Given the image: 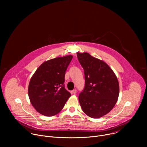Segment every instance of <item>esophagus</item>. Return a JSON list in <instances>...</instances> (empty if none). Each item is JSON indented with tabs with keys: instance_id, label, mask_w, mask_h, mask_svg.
<instances>
[{
	"instance_id": "34e87169",
	"label": "esophagus",
	"mask_w": 147,
	"mask_h": 147,
	"mask_svg": "<svg viewBox=\"0 0 147 147\" xmlns=\"http://www.w3.org/2000/svg\"><path fill=\"white\" fill-rule=\"evenodd\" d=\"M71 93L72 94H76L77 93V90H73L72 91H71Z\"/></svg>"
}]
</instances>
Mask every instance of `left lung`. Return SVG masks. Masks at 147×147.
<instances>
[{
  "label": "left lung",
  "mask_w": 147,
  "mask_h": 147,
  "mask_svg": "<svg viewBox=\"0 0 147 147\" xmlns=\"http://www.w3.org/2000/svg\"><path fill=\"white\" fill-rule=\"evenodd\" d=\"M84 70L85 87L78 96L81 107L87 116L98 119L115 107L119 95V84L113 71L105 62L88 53H77Z\"/></svg>",
  "instance_id": "8db88e82"
}]
</instances>
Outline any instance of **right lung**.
Here are the masks:
<instances>
[{"mask_svg":"<svg viewBox=\"0 0 147 147\" xmlns=\"http://www.w3.org/2000/svg\"><path fill=\"white\" fill-rule=\"evenodd\" d=\"M72 55L44 62L32 76L28 86L30 102L37 112L46 116L57 114L71 94L65 87L66 71Z\"/></svg>","mask_w":147,"mask_h":147,"instance_id":"obj_1","label":"right lung"}]
</instances>
